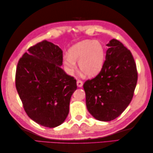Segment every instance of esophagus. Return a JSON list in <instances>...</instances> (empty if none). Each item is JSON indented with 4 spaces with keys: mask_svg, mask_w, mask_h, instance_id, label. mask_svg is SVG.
Here are the masks:
<instances>
[{
    "mask_svg": "<svg viewBox=\"0 0 153 153\" xmlns=\"http://www.w3.org/2000/svg\"><path fill=\"white\" fill-rule=\"evenodd\" d=\"M83 82L82 80H79V79H78L77 81V87H82V86H83Z\"/></svg>",
    "mask_w": 153,
    "mask_h": 153,
    "instance_id": "obj_1",
    "label": "esophagus"
}]
</instances>
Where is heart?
Instances as JSON below:
<instances>
[{"mask_svg": "<svg viewBox=\"0 0 153 153\" xmlns=\"http://www.w3.org/2000/svg\"><path fill=\"white\" fill-rule=\"evenodd\" d=\"M105 60V50L100 42L83 40L70 48L63 64L67 72L71 74L76 70V61L78 60L79 70L85 76L93 77L102 70Z\"/></svg>", "mask_w": 153, "mask_h": 153, "instance_id": "heart-1", "label": "heart"}]
</instances>
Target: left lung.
Here are the masks:
<instances>
[{
    "mask_svg": "<svg viewBox=\"0 0 153 153\" xmlns=\"http://www.w3.org/2000/svg\"><path fill=\"white\" fill-rule=\"evenodd\" d=\"M106 46L109 48L102 70L83 84L87 110L104 122L114 120L124 111L137 82V67L130 51L116 39Z\"/></svg>",
    "mask_w": 153,
    "mask_h": 153,
    "instance_id": "left-lung-1",
    "label": "left lung"
}]
</instances>
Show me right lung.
I'll return each mask as SVG.
<instances>
[{
	"label": "right lung",
	"instance_id": "right-lung-1",
	"mask_svg": "<svg viewBox=\"0 0 153 153\" xmlns=\"http://www.w3.org/2000/svg\"><path fill=\"white\" fill-rule=\"evenodd\" d=\"M19 58L16 87L24 110L34 122L47 128L62 123L69 113L76 79L62 69L61 48L46 40L29 48Z\"/></svg>",
	"mask_w": 153,
	"mask_h": 153
}]
</instances>
